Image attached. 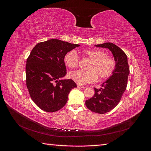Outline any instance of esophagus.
<instances>
[{"instance_id":"1","label":"esophagus","mask_w":151,"mask_h":151,"mask_svg":"<svg viewBox=\"0 0 151 151\" xmlns=\"http://www.w3.org/2000/svg\"><path fill=\"white\" fill-rule=\"evenodd\" d=\"M77 87H78V88H83V89L85 88V87H84V86H82V85H79V84H78V85H77Z\"/></svg>"}]
</instances>
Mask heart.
I'll return each mask as SVG.
<instances>
[{"mask_svg":"<svg viewBox=\"0 0 151 151\" xmlns=\"http://www.w3.org/2000/svg\"><path fill=\"white\" fill-rule=\"evenodd\" d=\"M83 55L91 60L89 70H76L69 74V77L79 85H85L95 82L99 77L101 79L110 77L116 68V61L108 56L103 50L98 49L85 50ZM79 57L74 50L67 52L63 57V62L69 68H74L79 64Z\"/></svg>","mask_w":151,"mask_h":151,"instance_id":"obj_1","label":"heart"}]
</instances>
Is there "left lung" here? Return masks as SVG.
I'll return each mask as SVG.
<instances>
[{
  "label": "left lung",
  "instance_id": "1",
  "mask_svg": "<svg viewBox=\"0 0 151 151\" xmlns=\"http://www.w3.org/2000/svg\"><path fill=\"white\" fill-rule=\"evenodd\" d=\"M95 46L109 49L116 61V68L113 74L101 84L102 88L99 89L94 88V96L86 101V106L91 111L104 114L111 111L120 102L127 88L130 70L126 54L116 45L104 43Z\"/></svg>",
  "mask_w": 151,
  "mask_h": 151
}]
</instances>
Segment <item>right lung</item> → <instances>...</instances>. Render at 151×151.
I'll use <instances>...</instances> for the list:
<instances>
[{"instance_id":"add662e5","label":"right lung","mask_w":151,"mask_h":151,"mask_svg":"<svg viewBox=\"0 0 151 151\" xmlns=\"http://www.w3.org/2000/svg\"><path fill=\"white\" fill-rule=\"evenodd\" d=\"M79 45L52 39L40 42L31 50L26 61V86L31 98L42 110L55 112L65 106L70 91L77 87L67 74L65 55Z\"/></svg>"}]
</instances>
